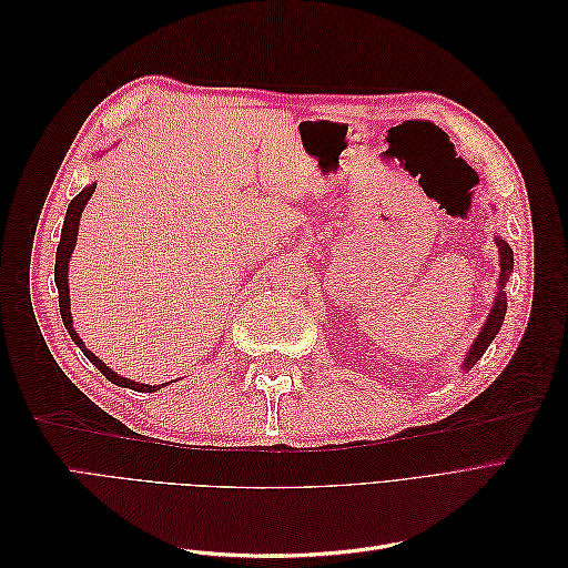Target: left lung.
Listing matches in <instances>:
<instances>
[{
    "instance_id": "obj_1",
    "label": "left lung",
    "mask_w": 568,
    "mask_h": 568,
    "mask_svg": "<svg viewBox=\"0 0 568 568\" xmlns=\"http://www.w3.org/2000/svg\"><path fill=\"white\" fill-rule=\"evenodd\" d=\"M495 244H497V255H500V277H497V288H495V301H493V307L490 313L484 322V326H480V332L476 334L474 343L469 346L467 355H464L459 369L462 372H469L480 355L486 353V348L493 343V338L497 336V332H500V326L505 322V313H507V294H505V286L509 282V274L514 270V253L509 248V244L505 242L503 236H495Z\"/></svg>"
}]
</instances>
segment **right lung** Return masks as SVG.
Here are the masks:
<instances>
[{
    "label": "right lung",
    "mask_w": 568,
    "mask_h": 568,
    "mask_svg": "<svg viewBox=\"0 0 568 568\" xmlns=\"http://www.w3.org/2000/svg\"><path fill=\"white\" fill-rule=\"evenodd\" d=\"M99 156H104V153H99ZM94 182L88 184L82 189V192L68 203V211H65V217H63V230H61V242H59V248H57V265H54V282H57V288H59V311H61V320H63V326L68 329V334H71L75 346L84 353V357L90 359V363L106 376V379L115 386H123V388H132L136 393H151V390H161L165 386H170L173 382H165V384H142V382H134V379H128V376H120L118 372H113L111 367H106V363H101V359L84 346V341L78 336L75 326H73V315H71V286H68V263H71V255L75 251V244H78V230H80V217H82V211L84 205H88V201L92 199L94 194Z\"/></svg>",
    "instance_id": "add662e5"
}]
</instances>
